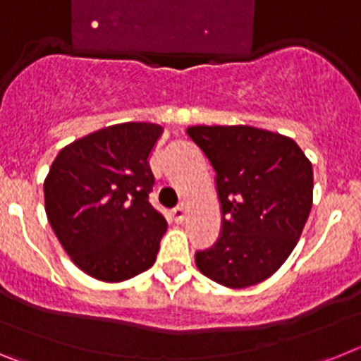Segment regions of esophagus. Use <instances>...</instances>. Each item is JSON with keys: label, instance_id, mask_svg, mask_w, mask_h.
<instances>
[{"label": "esophagus", "instance_id": "obj_1", "mask_svg": "<svg viewBox=\"0 0 361 361\" xmlns=\"http://www.w3.org/2000/svg\"><path fill=\"white\" fill-rule=\"evenodd\" d=\"M171 216H173V220L177 222V224H180V222L184 220V216H186V208H184V204H180V206L171 209Z\"/></svg>", "mask_w": 361, "mask_h": 361}]
</instances>
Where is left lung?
Returning <instances> with one entry per match:
<instances>
[{
  "label": "left lung",
  "instance_id": "1",
  "mask_svg": "<svg viewBox=\"0 0 361 361\" xmlns=\"http://www.w3.org/2000/svg\"><path fill=\"white\" fill-rule=\"evenodd\" d=\"M215 171L220 233L195 253L202 275L226 288L269 279L295 250L312 206V166L293 139L253 126H191Z\"/></svg>",
  "mask_w": 361,
  "mask_h": 361
}]
</instances>
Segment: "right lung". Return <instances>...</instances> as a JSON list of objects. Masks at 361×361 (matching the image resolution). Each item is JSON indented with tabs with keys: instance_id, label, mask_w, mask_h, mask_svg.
Listing matches in <instances>:
<instances>
[{
	"instance_id": "obj_1",
	"label": "right lung",
	"mask_w": 361,
	"mask_h": 361,
	"mask_svg": "<svg viewBox=\"0 0 361 361\" xmlns=\"http://www.w3.org/2000/svg\"><path fill=\"white\" fill-rule=\"evenodd\" d=\"M159 124L123 123L97 130L57 153L44 178V208L75 266L104 282L149 269L166 219L149 204L148 157Z\"/></svg>"
}]
</instances>
